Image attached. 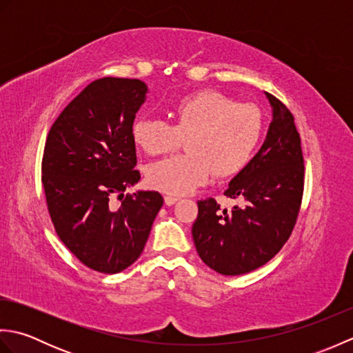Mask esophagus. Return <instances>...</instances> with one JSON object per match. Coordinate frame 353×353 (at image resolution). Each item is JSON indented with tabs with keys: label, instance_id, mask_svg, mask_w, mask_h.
Returning <instances> with one entry per match:
<instances>
[{
	"label": "esophagus",
	"instance_id": "esophagus-1",
	"mask_svg": "<svg viewBox=\"0 0 353 353\" xmlns=\"http://www.w3.org/2000/svg\"><path fill=\"white\" fill-rule=\"evenodd\" d=\"M177 200H179V197H176V196H165V205L172 206Z\"/></svg>",
	"mask_w": 353,
	"mask_h": 353
}]
</instances>
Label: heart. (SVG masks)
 I'll list each match as a JSON object with an SVG mask.
<instances>
[{"label":"heart","mask_w":353,"mask_h":353,"mask_svg":"<svg viewBox=\"0 0 353 353\" xmlns=\"http://www.w3.org/2000/svg\"><path fill=\"white\" fill-rule=\"evenodd\" d=\"M172 124L161 118H138L132 137L147 154H165L186 138L188 153L154 162L147 171L150 186L183 196L216 177L243 170L256 148L262 118L252 104L236 103L219 91L186 95L171 109Z\"/></svg>","instance_id":"heart-1"}]
</instances>
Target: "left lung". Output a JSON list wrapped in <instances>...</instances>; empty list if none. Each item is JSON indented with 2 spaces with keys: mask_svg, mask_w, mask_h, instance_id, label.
<instances>
[{
  "mask_svg": "<svg viewBox=\"0 0 353 353\" xmlns=\"http://www.w3.org/2000/svg\"><path fill=\"white\" fill-rule=\"evenodd\" d=\"M273 109L267 138L253 159L232 179L224 196L243 206L221 209L215 199L197 201L194 244L216 273L238 276L267 264L288 241L301 211L305 165L294 117L265 92Z\"/></svg>",
  "mask_w": 353,
  "mask_h": 353,
  "instance_id": "1",
  "label": "left lung"
}]
</instances>
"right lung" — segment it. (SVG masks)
Instances as JSON below:
<instances>
[{
	"label": "right lung",
	"mask_w": 353,
	"mask_h": 353,
	"mask_svg": "<svg viewBox=\"0 0 353 353\" xmlns=\"http://www.w3.org/2000/svg\"><path fill=\"white\" fill-rule=\"evenodd\" d=\"M138 79L92 81L57 117L42 157V185L61 241L81 264L114 274L137 261L163 205L156 191L124 196L139 182L134 115L145 101ZM115 195L122 205H111Z\"/></svg>",
	"instance_id": "add662e5"
}]
</instances>
